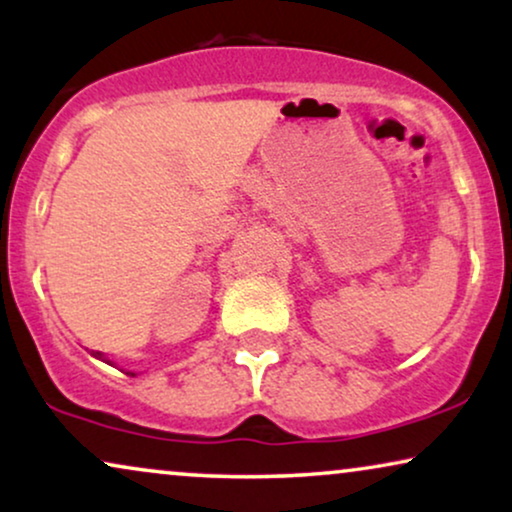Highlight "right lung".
Listing matches in <instances>:
<instances>
[{
	"label": "right lung",
	"mask_w": 512,
	"mask_h": 512,
	"mask_svg": "<svg viewBox=\"0 0 512 512\" xmlns=\"http://www.w3.org/2000/svg\"><path fill=\"white\" fill-rule=\"evenodd\" d=\"M95 356H100V359H102V354H100V352H95Z\"/></svg>",
	"instance_id": "add662e5"
}]
</instances>
